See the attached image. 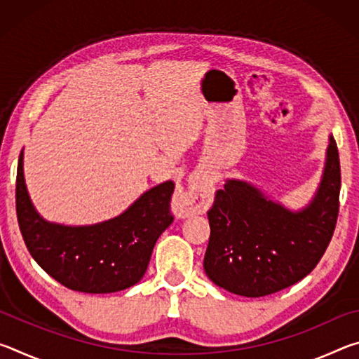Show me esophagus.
<instances>
[{"label":"esophagus","mask_w":359,"mask_h":359,"mask_svg":"<svg viewBox=\"0 0 359 359\" xmlns=\"http://www.w3.org/2000/svg\"><path fill=\"white\" fill-rule=\"evenodd\" d=\"M212 201L210 187L201 179H191L185 190H180L172 198V212L175 217L185 218L204 214Z\"/></svg>","instance_id":"obj_1"}]
</instances>
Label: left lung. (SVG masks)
Segmentation results:
<instances>
[{
	"label": "left lung",
	"mask_w": 359,
	"mask_h": 359,
	"mask_svg": "<svg viewBox=\"0 0 359 359\" xmlns=\"http://www.w3.org/2000/svg\"><path fill=\"white\" fill-rule=\"evenodd\" d=\"M340 193L339 150L332 135L312 201L290 210L252 184L228 179L208 212L204 271L229 293L261 297L302 280L326 252L336 228Z\"/></svg>",
	"instance_id": "8db88e82"
}]
</instances>
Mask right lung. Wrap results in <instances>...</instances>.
Masks as SVG:
<instances>
[{"label":"right lung","instance_id":"right-lung-1","mask_svg":"<svg viewBox=\"0 0 359 359\" xmlns=\"http://www.w3.org/2000/svg\"><path fill=\"white\" fill-rule=\"evenodd\" d=\"M174 182L142 193L128 209L111 220L68 226L42 218L29 199L19 156L15 208L28 252L42 269L66 288L82 293H115L136 285L163 231L172 223L169 203Z\"/></svg>","mask_w":359,"mask_h":359}]
</instances>
